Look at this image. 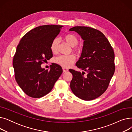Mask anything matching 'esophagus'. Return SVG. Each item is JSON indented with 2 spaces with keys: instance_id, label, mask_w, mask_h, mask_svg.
Instances as JSON below:
<instances>
[{
  "instance_id": "34e87169",
  "label": "esophagus",
  "mask_w": 132,
  "mask_h": 132,
  "mask_svg": "<svg viewBox=\"0 0 132 132\" xmlns=\"http://www.w3.org/2000/svg\"><path fill=\"white\" fill-rule=\"evenodd\" d=\"M62 71H63L64 72H66L68 71V70L67 68H65V67H62Z\"/></svg>"
}]
</instances>
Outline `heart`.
<instances>
[{
    "instance_id": "b5f03b06",
    "label": "heart",
    "mask_w": 132,
    "mask_h": 132,
    "mask_svg": "<svg viewBox=\"0 0 132 132\" xmlns=\"http://www.w3.org/2000/svg\"><path fill=\"white\" fill-rule=\"evenodd\" d=\"M65 41L71 46L73 47V51L78 53L81 52V48L77 46L78 44L79 40L78 37L72 34H68L66 35L64 37ZM59 43V40L58 38H54L51 44L50 49L53 53H55L57 51ZM75 60V57L73 54L68 55H60L55 58L54 61L55 63L60 65L64 67H70Z\"/></svg>"
}]
</instances>
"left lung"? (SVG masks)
Here are the masks:
<instances>
[{"label": "left lung", "mask_w": 132, "mask_h": 132, "mask_svg": "<svg viewBox=\"0 0 132 132\" xmlns=\"http://www.w3.org/2000/svg\"><path fill=\"white\" fill-rule=\"evenodd\" d=\"M70 31L77 32L84 40L82 51L76 63L87 72L70 69L73 75L70 87L73 94L85 101L98 97L107 89L114 73V53L108 39L100 31L90 27L75 26Z\"/></svg>", "instance_id": "1"}]
</instances>
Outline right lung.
I'll list each match as a JSON object with an SVG mask.
<instances>
[{"mask_svg": "<svg viewBox=\"0 0 132 132\" xmlns=\"http://www.w3.org/2000/svg\"><path fill=\"white\" fill-rule=\"evenodd\" d=\"M63 27L44 25L28 32L20 41L13 60L15 78L24 93L32 98H40L52 89L62 73L61 67L53 63L50 70L41 67L52 57L50 46Z\"/></svg>", "mask_w": 132, "mask_h": 132, "instance_id": "obj_1", "label": "right lung"}]
</instances>
